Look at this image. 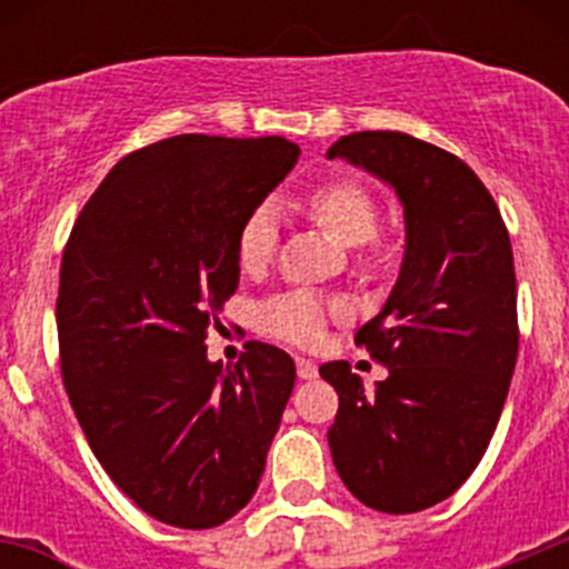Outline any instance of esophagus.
Segmentation results:
<instances>
[{
    "label": "esophagus",
    "instance_id": "34e87169",
    "mask_svg": "<svg viewBox=\"0 0 569 569\" xmlns=\"http://www.w3.org/2000/svg\"><path fill=\"white\" fill-rule=\"evenodd\" d=\"M296 373H299V379L313 381L316 376H319V367H316V361L310 359H296Z\"/></svg>",
    "mask_w": 569,
    "mask_h": 569
}]
</instances>
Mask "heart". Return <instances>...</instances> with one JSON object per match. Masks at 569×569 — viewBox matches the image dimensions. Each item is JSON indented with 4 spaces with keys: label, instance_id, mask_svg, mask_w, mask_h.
I'll use <instances>...</instances> for the list:
<instances>
[{
    "label": "heart",
    "instance_id": "1",
    "mask_svg": "<svg viewBox=\"0 0 569 569\" xmlns=\"http://www.w3.org/2000/svg\"><path fill=\"white\" fill-rule=\"evenodd\" d=\"M305 210L333 241L341 248H359L365 241L373 239L379 228V204L373 193L350 176H336L328 182L316 184L305 199ZM279 241V222L276 210L270 204H259L248 213L236 233V261L241 273L259 276L268 268L276 253ZM341 310L316 293H281L268 299L256 310L261 333L273 339L290 341L299 347L319 345L328 321L336 319Z\"/></svg>",
    "mask_w": 569,
    "mask_h": 569
}]
</instances>
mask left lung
Masks as SVG:
<instances>
[{"label":"left lung","mask_w":569,"mask_h":569,"mask_svg":"<svg viewBox=\"0 0 569 569\" xmlns=\"http://www.w3.org/2000/svg\"><path fill=\"white\" fill-rule=\"evenodd\" d=\"M328 156L390 184L405 208L399 279L356 333L390 376L365 393L347 361L319 367L339 393L330 453L361 505L419 512L465 485L499 425L519 356L510 236L479 176L416 136L365 130Z\"/></svg>","instance_id":"left-lung-1"}]
</instances>
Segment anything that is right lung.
<instances>
[{
	"mask_svg": "<svg viewBox=\"0 0 569 569\" xmlns=\"http://www.w3.org/2000/svg\"><path fill=\"white\" fill-rule=\"evenodd\" d=\"M299 144L182 133L124 156L70 230L59 359L90 450L139 510L184 530L253 499L293 393L284 350L250 341L208 359L239 288L236 233L293 170Z\"/></svg>",
	"mask_w": 569,
	"mask_h": 569,
	"instance_id": "1",
	"label": "right lung"
}]
</instances>
